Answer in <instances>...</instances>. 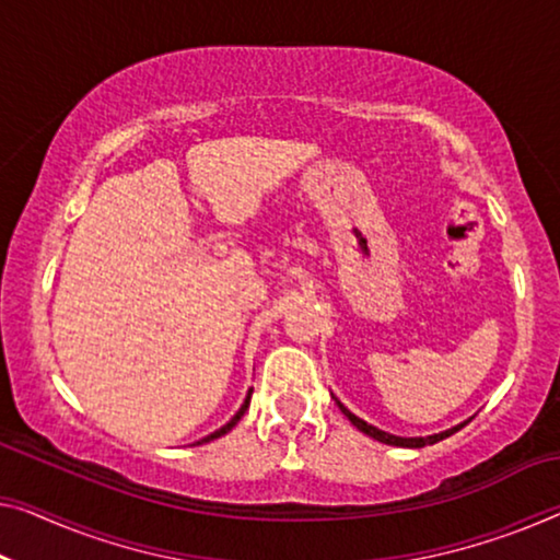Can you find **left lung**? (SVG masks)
Instances as JSON below:
<instances>
[{"instance_id": "obj_1", "label": "left lung", "mask_w": 560, "mask_h": 560, "mask_svg": "<svg viewBox=\"0 0 560 560\" xmlns=\"http://www.w3.org/2000/svg\"><path fill=\"white\" fill-rule=\"evenodd\" d=\"M334 397V395H331ZM334 402L339 405V410L345 412V417L349 422L354 424L357 430L360 432H364V435H370V438H374V440H380V442H385V445H395V447H424V445H435V442H440V440H445V438H450L453 435V432H457L460 428H465V422L463 424H455V428H450V430H445V432H438V435H428V438H399V435H389V432H385V430H380V428H374V424H370V422H364V420H360V417L357 415H352L347 410L345 405L339 402L337 397H334Z\"/></svg>"}]
</instances>
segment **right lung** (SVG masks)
Returning a JSON list of instances; mask_svg holds the SVG:
<instances>
[{
  "instance_id": "1",
  "label": "right lung",
  "mask_w": 560,
  "mask_h": 560,
  "mask_svg": "<svg viewBox=\"0 0 560 560\" xmlns=\"http://www.w3.org/2000/svg\"><path fill=\"white\" fill-rule=\"evenodd\" d=\"M252 392H254V389H248V395H246V399H244V405H241V410H238L236 415H233V417H231V420H229L226 424H223V428H221V430H215V432H211V435H208V438H203V440H198V445H200V442H211V440H215V438L226 435V432H229V430H233V428H236V422L241 420V417H244V412L248 410V402H252Z\"/></svg>"
}]
</instances>
